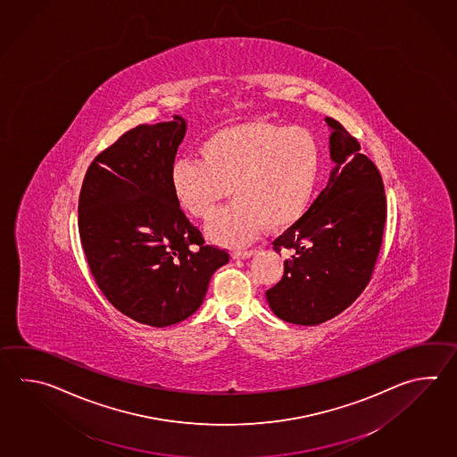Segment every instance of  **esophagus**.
<instances>
[{"label":"esophagus","mask_w":457,"mask_h":457,"mask_svg":"<svg viewBox=\"0 0 457 457\" xmlns=\"http://www.w3.org/2000/svg\"><path fill=\"white\" fill-rule=\"evenodd\" d=\"M255 252H257L255 249H252V251H234L233 259H249Z\"/></svg>","instance_id":"esophagus-1"}]
</instances>
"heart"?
Wrapping results in <instances>:
<instances>
[{
    "mask_svg": "<svg viewBox=\"0 0 457 457\" xmlns=\"http://www.w3.org/2000/svg\"><path fill=\"white\" fill-rule=\"evenodd\" d=\"M198 153L202 161L174 162L170 190L187 213L206 221L231 187L236 200L206 229L212 241L229 247L249 243L265 226L279 231L301 220L322 170L316 135L296 125H234L206 137Z\"/></svg>",
    "mask_w": 457,
    "mask_h": 457,
    "instance_id": "obj_1",
    "label": "heart"
}]
</instances>
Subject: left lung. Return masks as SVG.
<instances>
[{"mask_svg": "<svg viewBox=\"0 0 457 457\" xmlns=\"http://www.w3.org/2000/svg\"><path fill=\"white\" fill-rule=\"evenodd\" d=\"M328 151L336 162L327 187L304 216L273 241L291 253L269 289L275 316L317 326L338 316L371 278L386 223V194L373 161L338 121L327 117Z\"/></svg>", "mask_w": 457, "mask_h": 457, "instance_id": "8db88e82", "label": "left lung"}]
</instances>
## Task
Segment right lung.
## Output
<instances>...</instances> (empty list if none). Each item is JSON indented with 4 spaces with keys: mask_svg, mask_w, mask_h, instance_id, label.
Masks as SVG:
<instances>
[{
    "mask_svg": "<svg viewBox=\"0 0 457 457\" xmlns=\"http://www.w3.org/2000/svg\"><path fill=\"white\" fill-rule=\"evenodd\" d=\"M186 131V119L174 115L123 133L96 156L79 194V236L97 287L121 314L151 327L192 316L229 261L205 245L170 190Z\"/></svg>",
    "mask_w": 457,
    "mask_h": 457,
    "instance_id": "obj_1",
    "label": "right lung"
}]
</instances>
